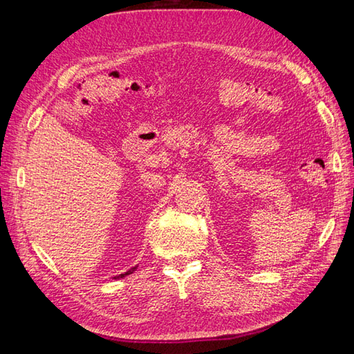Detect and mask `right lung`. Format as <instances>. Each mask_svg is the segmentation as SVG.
<instances>
[{
  "instance_id": "add662e5",
  "label": "right lung",
  "mask_w": 354,
  "mask_h": 354,
  "mask_svg": "<svg viewBox=\"0 0 354 354\" xmlns=\"http://www.w3.org/2000/svg\"><path fill=\"white\" fill-rule=\"evenodd\" d=\"M133 269H135V268L129 269V270H127V272H124V274H120V275H118V277H115V278H123V277H126V275H129V274H132V272H133Z\"/></svg>"
}]
</instances>
